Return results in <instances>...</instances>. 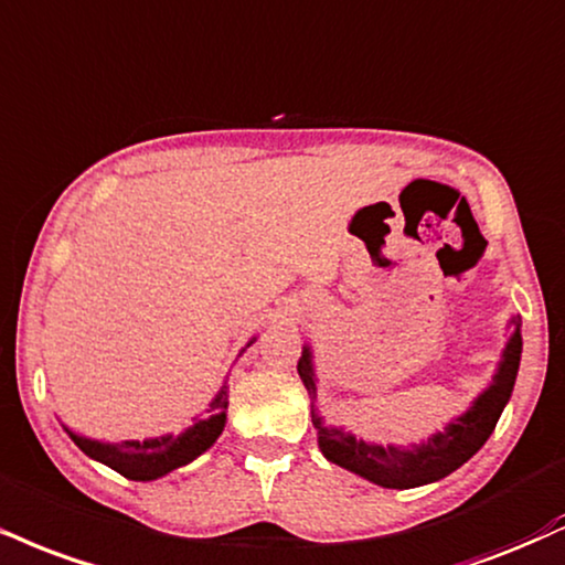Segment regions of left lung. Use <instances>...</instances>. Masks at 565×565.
<instances>
[{
	"label": "left lung",
	"mask_w": 565,
	"mask_h": 565,
	"mask_svg": "<svg viewBox=\"0 0 565 565\" xmlns=\"http://www.w3.org/2000/svg\"><path fill=\"white\" fill-rule=\"evenodd\" d=\"M513 337L502 352L500 369L494 373L492 384L487 392H481L460 418L445 426V431H437L420 445L403 450V447H382L369 445V441L355 439L352 434L326 426L321 416L312 413V426L318 431V447L331 463L348 468L358 477L373 481V484L386 489H411L431 481L445 479L455 468L466 463L471 455L489 439V434L498 426V418L511 399L515 373L521 363V318H513ZM305 390L316 399V373H312L310 348L302 350L300 363H297Z\"/></svg>",
	"instance_id": "1"
}]
</instances>
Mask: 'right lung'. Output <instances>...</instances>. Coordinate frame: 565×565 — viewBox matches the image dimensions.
I'll list each match as a JSON object with an SVG mask.
<instances>
[{"label":"right lung","instance_id":"obj_1","mask_svg":"<svg viewBox=\"0 0 565 565\" xmlns=\"http://www.w3.org/2000/svg\"><path fill=\"white\" fill-rule=\"evenodd\" d=\"M226 392L228 384H223L213 403H210L207 418H200L194 426H189L186 431L179 434V437L166 434V437L158 439H128L118 441V445H105V441L78 437V434L73 431L67 434H71V439L76 441L88 458L110 466L113 471L120 473V477L134 481H152L171 473L173 468L192 463L196 455L205 452L207 447L221 437L223 426H226Z\"/></svg>","mask_w":565,"mask_h":565}]
</instances>
